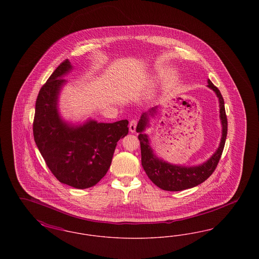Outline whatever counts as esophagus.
<instances>
[{
	"label": "esophagus",
	"instance_id": "1",
	"mask_svg": "<svg viewBox=\"0 0 259 259\" xmlns=\"http://www.w3.org/2000/svg\"><path fill=\"white\" fill-rule=\"evenodd\" d=\"M137 124H138V121H137L136 119H132V120L130 121V124H129V130H130V132H132V133L136 132Z\"/></svg>",
	"mask_w": 259,
	"mask_h": 259
}]
</instances>
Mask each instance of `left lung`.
<instances>
[{
  "label": "left lung",
  "mask_w": 259,
  "mask_h": 259,
  "mask_svg": "<svg viewBox=\"0 0 259 259\" xmlns=\"http://www.w3.org/2000/svg\"><path fill=\"white\" fill-rule=\"evenodd\" d=\"M208 87L212 89L220 100V112L222 124V137L221 145L214 154L205 163L195 167H183L169 164L165 161L158 159L149 146L148 136L143 134L148 126V113H144L137 125V132L140 133L138 139L141 144L142 165L147 172L150 181L163 190L167 191H181L187 188L194 187L204 183L209 176L214 172L225 145L227 136V117L224 108V100L219 88L214 87L212 82L208 79ZM156 107L150 110V114L155 113Z\"/></svg>",
  "instance_id": "left-lung-1"
}]
</instances>
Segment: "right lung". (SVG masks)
I'll use <instances>...</instances> for the list:
<instances>
[{"mask_svg":"<svg viewBox=\"0 0 259 259\" xmlns=\"http://www.w3.org/2000/svg\"><path fill=\"white\" fill-rule=\"evenodd\" d=\"M72 69L64 60L41 87L33 122L37 148L54 177L65 185L83 189L96 185L111 166L118 140L128 134V120L98 123L89 120L77 127L62 121L57 99L62 78Z\"/></svg>","mask_w":259,"mask_h":259,"instance_id":"obj_1","label":"right lung"}]
</instances>
